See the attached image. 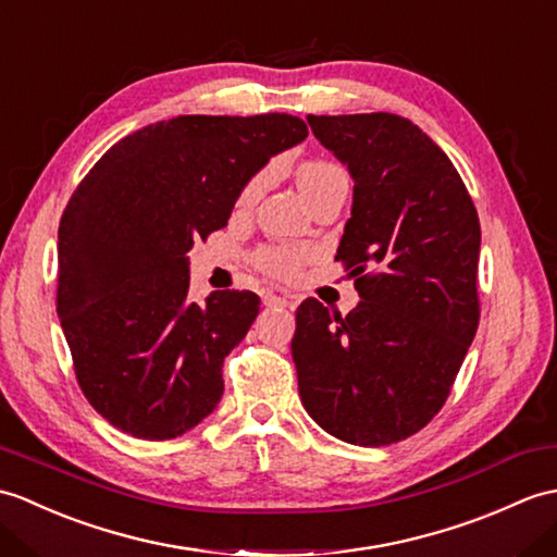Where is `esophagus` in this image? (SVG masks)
<instances>
[{
  "mask_svg": "<svg viewBox=\"0 0 557 557\" xmlns=\"http://www.w3.org/2000/svg\"><path fill=\"white\" fill-rule=\"evenodd\" d=\"M263 304L268 308H287V306H294L292 296H277V294H265L263 296Z\"/></svg>",
  "mask_w": 557,
  "mask_h": 557,
  "instance_id": "34e87169",
  "label": "esophagus"
}]
</instances>
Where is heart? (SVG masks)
<instances>
[{"mask_svg":"<svg viewBox=\"0 0 557 557\" xmlns=\"http://www.w3.org/2000/svg\"><path fill=\"white\" fill-rule=\"evenodd\" d=\"M339 173H344L342 168L330 163V161H308V163L301 165V171H299V189H301V194L306 197V194L318 189L322 183H327L330 177L339 175ZM263 183H265L263 175L253 177L251 183L244 187L239 201L242 203H251L258 197V194H261ZM256 261H258V265L265 270V273L289 280L296 273H299L301 253L299 251H292V249H265V251L258 253Z\"/></svg>","mask_w":557,"mask_h":557,"instance_id":"b5f03b06","label":"heart"}]
</instances>
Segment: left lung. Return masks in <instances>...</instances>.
<instances>
[{"mask_svg":"<svg viewBox=\"0 0 557 557\" xmlns=\"http://www.w3.org/2000/svg\"><path fill=\"white\" fill-rule=\"evenodd\" d=\"M354 177L337 261L358 306L296 310L292 358L301 404L327 434L389 446L430 422L480 325V218L442 147L396 113L308 115Z\"/></svg>","mask_w":557,"mask_h":557,"instance_id":"1","label":"left lung"}]
</instances>
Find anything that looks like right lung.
I'll list each match as a JSON object with an SVG mask.
<instances>
[{
	"mask_svg": "<svg viewBox=\"0 0 557 557\" xmlns=\"http://www.w3.org/2000/svg\"><path fill=\"white\" fill-rule=\"evenodd\" d=\"M306 137L289 113L177 115L115 141L73 191L59 225L57 313L77 384L115 430L163 442L215 410L223 360L261 299L225 289L189 301L187 251Z\"/></svg>",
	"mask_w": 557,
	"mask_h": 557,
	"instance_id": "add662e5",
	"label": "right lung"
}]
</instances>
